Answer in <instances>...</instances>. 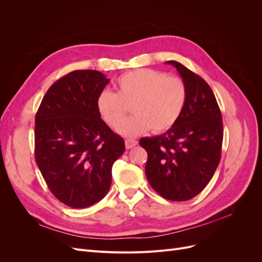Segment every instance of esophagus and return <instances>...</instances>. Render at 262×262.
<instances>
[{
    "label": "esophagus",
    "mask_w": 262,
    "mask_h": 262,
    "mask_svg": "<svg viewBox=\"0 0 262 262\" xmlns=\"http://www.w3.org/2000/svg\"><path fill=\"white\" fill-rule=\"evenodd\" d=\"M138 144V141L133 140V139H126L125 140V147L126 148H132Z\"/></svg>",
    "instance_id": "1"
}]
</instances>
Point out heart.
Wrapping results in <instances>:
<instances>
[{
  "label": "heart",
  "instance_id": "heart-1",
  "mask_svg": "<svg viewBox=\"0 0 262 262\" xmlns=\"http://www.w3.org/2000/svg\"><path fill=\"white\" fill-rule=\"evenodd\" d=\"M187 97L186 84L180 78L160 71L138 69L119 76L114 93L101 92L96 107L102 120L117 129L132 104L135 116L118 131L125 137H137L150 129L154 132L170 129L184 113Z\"/></svg>",
  "mask_w": 262,
  "mask_h": 262
}]
</instances>
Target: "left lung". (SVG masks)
<instances>
[{"instance_id":"8db88e82","label":"left lung","mask_w":262,"mask_h":262,"mask_svg":"<svg viewBox=\"0 0 262 262\" xmlns=\"http://www.w3.org/2000/svg\"><path fill=\"white\" fill-rule=\"evenodd\" d=\"M188 97L179 120L161 136L143 138L146 178L155 191L171 201H187L199 194L212 179L223 142V122L215 96L202 77L177 61Z\"/></svg>"}]
</instances>
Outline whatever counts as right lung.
<instances>
[{
	"label": "right lung",
	"mask_w": 262,
	"mask_h": 262,
	"mask_svg": "<svg viewBox=\"0 0 262 262\" xmlns=\"http://www.w3.org/2000/svg\"><path fill=\"white\" fill-rule=\"evenodd\" d=\"M108 83L98 71H73L50 87L36 115V163L50 191L74 209L108 193L113 165L125 149L96 107Z\"/></svg>",
	"instance_id": "right-lung-1"
}]
</instances>
